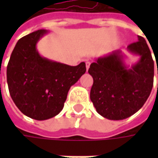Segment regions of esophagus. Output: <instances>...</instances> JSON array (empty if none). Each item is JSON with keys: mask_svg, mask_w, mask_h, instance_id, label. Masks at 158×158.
<instances>
[{"mask_svg": "<svg viewBox=\"0 0 158 158\" xmlns=\"http://www.w3.org/2000/svg\"><path fill=\"white\" fill-rule=\"evenodd\" d=\"M86 69L88 70L89 69V66H90V62L89 61H86Z\"/></svg>", "mask_w": 158, "mask_h": 158, "instance_id": "34e87169", "label": "esophagus"}]
</instances>
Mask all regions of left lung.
Returning a JSON list of instances; mask_svg holds the SVG:
<instances>
[{"mask_svg":"<svg viewBox=\"0 0 158 158\" xmlns=\"http://www.w3.org/2000/svg\"><path fill=\"white\" fill-rule=\"evenodd\" d=\"M127 51L140 57L137 62L127 65V56L116 50L96 58L88 71L93 78L90 100L101 116L111 120L124 119L138 112L153 87L154 61L146 40L138 36Z\"/></svg>","mask_w":158,"mask_h":158,"instance_id":"obj_1","label":"left lung"}]
</instances>
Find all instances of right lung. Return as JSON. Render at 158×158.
<instances>
[{
	"instance_id": "obj_1",
	"label": "right lung",
	"mask_w": 158,
	"mask_h": 158,
	"mask_svg": "<svg viewBox=\"0 0 158 158\" xmlns=\"http://www.w3.org/2000/svg\"><path fill=\"white\" fill-rule=\"evenodd\" d=\"M47 30H39L17 41L7 67L9 94L24 115L45 120L63 109L70 87L86 72L84 62L69 66L43 57L37 44Z\"/></svg>"
}]
</instances>
